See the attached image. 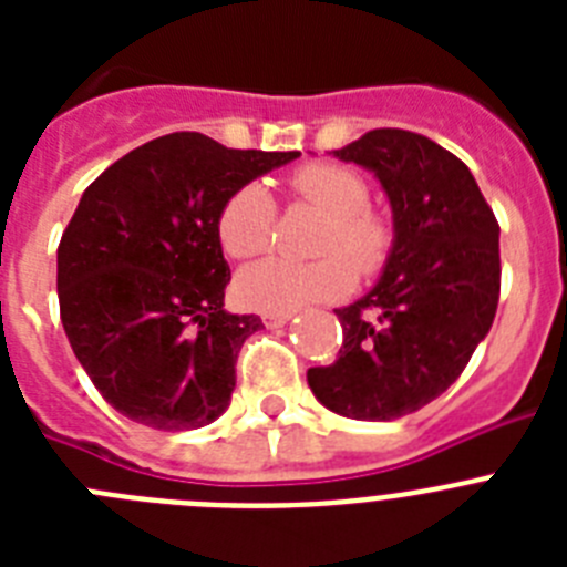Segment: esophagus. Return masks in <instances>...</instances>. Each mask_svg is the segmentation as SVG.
<instances>
[{
	"label": "esophagus",
	"instance_id": "esophagus-1",
	"mask_svg": "<svg viewBox=\"0 0 567 567\" xmlns=\"http://www.w3.org/2000/svg\"><path fill=\"white\" fill-rule=\"evenodd\" d=\"M264 327L267 329H280V327H287L289 320H292V315H264Z\"/></svg>",
	"mask_w": 567,
	"mask_h": 567
}]
</instances>
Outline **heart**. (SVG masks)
Returning a JSON list of instances; mask_svg holds the SVG:
<instances>
[{
    "mask_svg": "<svg viewBox=\"0 0 567 567\" xmlns=\"http://www.w3.org/2000/svg\"><path fill=\"white\" fill-rule=\"evenodd\" d=\"M292 189L300 202L327 215L312 264L260 260L235 280L238 300L252 312L292 315L309 303L346 298L354 289L359 269L374 278L394 252L398 227L392 215L369 204L372 189L358 169L334 162L303 164L292 173ZM278 224V207L264 184L249 182L235 189L218 213V240L233 258H258L269 252Z\"/></svg>",
    "mask_w": 567,
    "mask_h": 567,
    "instance_id": "obj_1",
    "label": "heart"
}]
</instances>
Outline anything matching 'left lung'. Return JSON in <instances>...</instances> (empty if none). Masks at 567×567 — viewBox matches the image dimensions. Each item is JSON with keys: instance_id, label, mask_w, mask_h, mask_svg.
Masks as SVG:
<instances>
[{"instance_id": "1", "label": "left lung", "mask_w": 567, "mask_h": 567, "mask_svg": "<svg viewBox=\"0 0 567 567\" xmlns=\"http://www.w3.org/2000/svg\"><path fill=\"white\" fill-rule=\"evenodd\" d=\"M372 169L392 202L398 240L383 278L352 307L338 360L309 369L334 414L398 420L463 374L499 303V224L457 155L412 130L380 127L334 150Z\"/></svg>"}]
</instances>
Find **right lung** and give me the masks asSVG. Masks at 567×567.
<instances>
[{"instance_id": "add662e5", "label": "right lung", "mask_w": 567, "mask_h": 567, "mask_svg": "<svg viewBox=\"0 0 567 567\" xmlns=\"http://www.w3.org/2000/svg\"><path fill=\"white\" fill-rule=\"evenodd\" d=\"M298 155L169 133L84 189L59 240V315L115 412L158 432L227 412L240 346L264 323L224 312L229 267L215 224L235 189Z\"/></svg>"}]
</instances>
